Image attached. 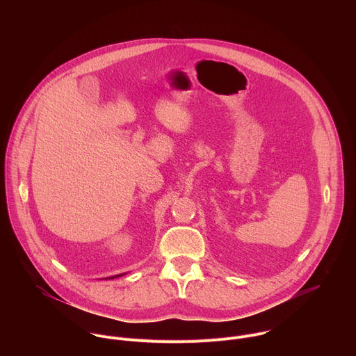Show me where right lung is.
<instances>
[{"mask_svg": "<svg viewBox=\"0 0 356 356\" xmlns=\"http://www.w3.org/2000/svg\"><path fill=\"white\" fill-rule=\"evenodd\" d=\"M125 273H121V275H115V276H111V277H106V279H115V277H120V276H124Z\"/></svg>", "mask_w": 356, "mask_h": 356, "instance_id": "add662e5", "label": "right lung"}]
</instances>
